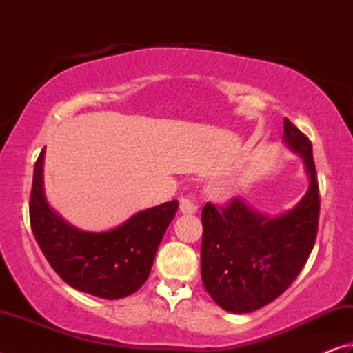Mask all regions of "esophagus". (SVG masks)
Listing matches in <instances>:
<instances>
[{"instance_id": "1", "label": "esophagus", "mask_w": 353, "mask_h": 353, "mask_svg": "<svg viewBox=\"0 0 353 353\" xmlns=\"http://www.w3.org/2000/svg\"><path fill=\"white\" fill-rule=\"evenodd\" d=\"M199 210L198 201L193 196H187V198H181V212L183 214H193Z\"/></svg>"}]
</instances>
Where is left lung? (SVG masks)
<instances>
[{
  "label": "left lung",
  "mask_w": 353,
  "mask_h": 353,
  "mask_svg": "<svg viewBox=\"0 0 353 353\" xmlns=\"http://www.w3.org/2000/svg\"><path fill=\"white\" fill-rule=\"evenodd\" d=\"M283 143L301 155L310 182L294 207L270 216L236 198L227 207L207 202L202 208V282L225 312L243 314L271 303L294 282L314 246L319 188L312 143L286 118Z\"/></svg>",
  "instance_id": "left-lung-1"
}]
</instances>
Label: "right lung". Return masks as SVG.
Here are the masks:
<instances>
[{"mask_svg": "<svg viewBox=\"0 0 353 353\" xmlns=\"http://www.w3.org/2000/svg\"><path fill=\"white\" fill-rule=\"evenodd\" d=\"M43 163L45 149L34 166L29 216L48 263L63 282L87 294L110 301L134 294L149 277L179 201L146 208L109 230H81L48 204Z\"/></svg>", "mask_w": 353, "mask_h": 353, "instance_id": "add662e5", "label": "right lung"}]
</instances>
